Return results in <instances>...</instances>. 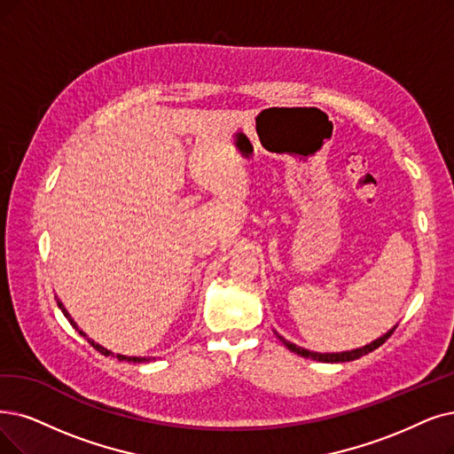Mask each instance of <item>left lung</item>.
Here are the masks:
<instances>
[{
	"instance_id": "obj_1",
	"label": "left lung",
	"mask_w": 454,
	"mask_h": 454,
	"mask_svg": "<svg viewBox=\"0 0 454 454\" xmlns=\"http://www.w3.org/2000/svg\"><path fill=\"white\" fill-rule=\"evenodd\" d=\"M395 328H396V325H395ZM395 328L389 330L386 335H382L380 339L372 340L371 344H365V347L356 348V350H347V352H333V354H320V352L305 350V348H301V347H296L294 342H290V340L283 339L281 335H278V337L283 340V344H285V347H286L290 352H294V354H298V356H301V357H309V359H315V361H322V364H344V361L359 359L361 356H367L369 352L376 350L378 347H382V344L391 337V333L395 332Z\"/></svg>"
}]
</instances>
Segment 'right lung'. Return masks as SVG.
Listing matches in <instances>:
<instances>
[{"label": "right lung", "instance_id": "1", "mask_svg": "<svg viewBox=\"0 0 454 454\" xmlns=\"http://www.w3.org/2000/svg\"><path fill=\"white\" fill-rule=\"evenodd\" d=\"M58 305H59V309L63 311V315H65V317L68 318V322L72 324V328H76V330L80 332V335H83V337L87 339V335H85V333H83V332H82V330L78 328V325H76V322L70 318L68 311L65 309V307H63V303H61L59 300H58ZM87 340L90 342V347H95V348H97V350H98L100 354H104V356H114V354H112L110 350H106L104 347H100V344H98V342H95V340H90V339H87ZM117 357H119V361H132V364H145V361H151V357H129V356H121V354H117Z\"/></svg>", "mask_w": 454, "mask_h": 454}]
</instances>
